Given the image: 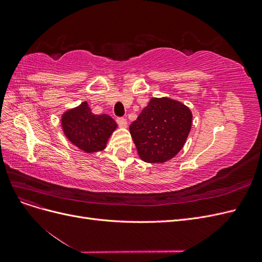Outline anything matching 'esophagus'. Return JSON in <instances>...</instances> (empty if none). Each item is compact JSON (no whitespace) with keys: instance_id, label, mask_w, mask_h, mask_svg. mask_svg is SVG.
<instances>
[{"instance_id":"obj_1","label":"esophagus","mask_w":262,"mask_h":262,"mask_svg":"<svg viewBox=\"0 0 262 262\" xmlns=\"http://www.w3.org/2000/svg\"><path fill=\"white\" fill-rule=\"evenodd\" d=\"M117 122L119 126H121V128H126V126H128V121H126L124 118H118Z\"/></svg>"}]
</instances>
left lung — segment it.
<instances>
[{
    "instance_id": "left-lung-1",
    "label": "left lung",
    "mask_w": 262,
    "mask_h": 262,
    "mask_svg": "<svg viewBox=\"0 0 262 262\" xmlns=\"http://www.w3.org/2000/svg\"><path fill=\"white\" fill-rule=\"evenodd\" d=\"M191 125L188 106L169 97H153L129 129L141 160L164 164L184 147Z\"/></svg>"
}]
</instances>
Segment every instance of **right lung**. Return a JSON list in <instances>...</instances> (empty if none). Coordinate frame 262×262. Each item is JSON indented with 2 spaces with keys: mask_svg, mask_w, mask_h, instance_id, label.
Wrapping results in <instances>:
<instances>
[{
  "mask_svg": "<svg viewBox=\"0 0 262 262\" xmlns=\"http://www.w3.org/2000/svg\"><path fill=\"white\" fill-rule=\"evenodd\" d=\"M61 128L67 139L86 154L105 149L118 124L106 115H95L87 101L66 110L61 116Z\"/></svg>",
  "mask_w": 262,
  "mask_h": 262,
  "instance_id": "obj_1",
  "label": "right lung"
}]
</instances>
